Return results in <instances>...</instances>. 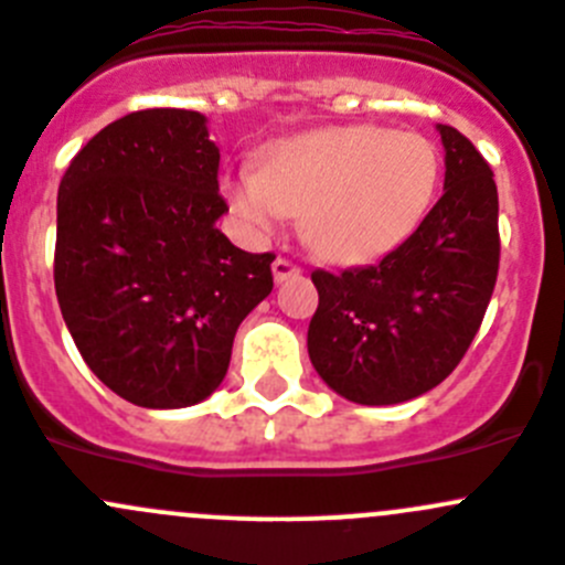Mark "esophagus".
Segmentation results:
<instances>
[{"label": "esophagus", "mask_w": 565, "mask_h": 565, "mask_svg": "<svg viewBox=\"0 0 565 565\" xmlns=\"http://www.w3.org/2000/svg\"><path fill=\"white\" fill-rule=\"evenodd\" d=\"M271 271H274V282H288V279H294L302 274V266L294 260H288V257H277V260L271 263Z\"/></svg>", "instance_id": "esophagus-1"}]
</instances>
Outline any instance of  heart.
Masks as SVG:
<instances>
[{"instance_id": "heart-1", "label": "heart", "mask_w": 565, "mask_h": 565, "mask_svg": "<svg viewBox=\"0 0 565 565\" xmlns=\"http://www.w3.org/2000/svg\"><path fill=\"white\" fill-rule=\"evenodd\" d=\"M440 180V154L418 132L327 127L277 141L260 171L227 180L233 211L255 233L302 213V235L338 263L372 260L418 227Z\"/></svg>"}]
</instances>
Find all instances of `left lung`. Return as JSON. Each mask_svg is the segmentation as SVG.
Wrapping results in <instances>:
<instances>
[{"instance_id": "obj_1", "label": "left lung", "mask_w": 565, "mask_h": 565, "mask_svg": "<svg viewBox=\"0 0 565 565\" xmlns=\"http://www.w3.org/2000/svg\"><path fill=\"white\" fill-rule=\"evenodd\" d=\"M444 196L374 266L310 274L319 308L310 363L343 399L396 405L455 372L482 324L499 274V196L488 160L449 125Z\"/></svg>"}]
</instances>
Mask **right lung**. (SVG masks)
Listing matches in <instances>:
<instances>
[{"label": "right lung", "mask_w": 565, "mask_h": 565, "mask_svg": "<svg viewBox=\"0 0 565 565\" xmlns=\"http://www.w3.org/2000/svg\"><path fill=\"white\" fill-rule=\"evenodd\" d=\"M218 147L205 116L149 107L96 132L57 191L55 294L90 372L138 407L222 385L241 321L271 294V252L216 227Z\"/></svg>", "instance_id": "right-lung-1"}]
</instances>
